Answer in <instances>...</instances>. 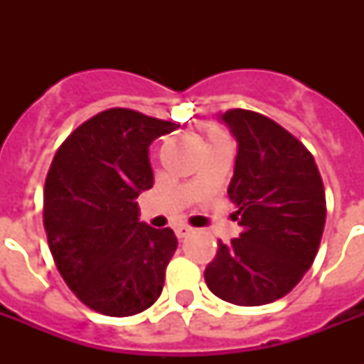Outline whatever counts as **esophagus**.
<instances>
[{"mask_svg":"<svg viewBox=\"0 0 364 364\" xmlns=\"http://www.w3.org/2000/svg\"><path fill=\"white\" fill-rule=\"evenodd\" d=\"M191 232H193V228L188 227V225H177V227H176V236H177V238H179V240H181V238H187V236H188V234H191Z\"/></svg>","mask_w":364,"mask_h":364,"instance_id":"esophagus-1","label":"esophagus"}]
</instances>
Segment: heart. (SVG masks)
<instances>
[{
  "label": "heart",
  "mask_w": 364,
  "mask_h": 364,
  "mask_svg": "<svg viewBox=\"0 0 364 364\" xmlns=\"http://www.w3.org/2000/svg\"><path fill=\"white\" fill-rule=\"evenodd\" d=\"M204 137L208 145H213V143H219V141H228L227 132L223 130L219 124H213V122L204 126Z\"/></svg>",
  "instance_id": "b5f03b06"
}]
</instances>
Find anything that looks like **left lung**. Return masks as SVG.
Wrapping results in <instances>:
<instances>
[{
    "label": "left lung",
    "mask_w": 364,
    "mask_h": 364,
    "mask_svg": "<svg viewBox=\"0 0 364 364\" xmlns=\"http://www.w3.org/2000/svg\"><path fill=\"white\" fill-rule=\"evenodd\" d=\"M223 121L238 141L228 198L242 234L219 242L205 283L230 304H270L314 264L327 217L321 173L302 141L268 117L230 109Z\"/></svg>",
    "instance_id": "obj_1"
}]
</instances>
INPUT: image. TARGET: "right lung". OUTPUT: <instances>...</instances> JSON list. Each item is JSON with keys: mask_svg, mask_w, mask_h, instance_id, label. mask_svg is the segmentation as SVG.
Here are the masks:
<instances>
[{"mask_svg": "<svg viewBox=\"0 0 364 364\" xmlns=\"http://www.w3.org/2000/svg\"><path fill=\"white\" fill-rule=\"evenodd\" d=\"M179 124L113 107L77 126L48 168L43 225L60 276L90 310L136 316L162 293L177 249L171 228L139 223L153 187L149 145Z\"/></svg>", "mask_w": 364, "mask_h": 364, "instance_id": "obj_1", "label": "right lung"}]
</instances>
